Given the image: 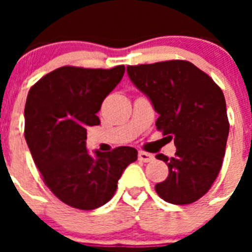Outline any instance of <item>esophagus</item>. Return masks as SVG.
Masks as SVG:
<instances>
[{"label": "esophagus", "mask_w": 252, "mask_h": 252, "mask_svg": "<svg viewBox=\"0 0 252 252\" xmlns=\"http://www.w3.org/2000/svg\"><path fill=\"white\" fill-rule=\"evenodd\" d=\"M138 159L142 162H152L154 159L153 154L146 153V152H138Z\"/></svg>", "instance_id": "obj_1"}]
</instances>
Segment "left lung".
Returning a JSON list of instances; mask_svg holds the SVG:
<instances>
[{
    "label": "left lung",
    "instance_id": "1",
    "mask_svg": "<svg viewBox=\"0 0 252 252\" xmlns=\"http://www.w3.org/2000/svg\"><path fill=\"white\" fill-rule=\"evenodd\" d=\"M126 72L159 114L157 129L176 146L175 157L157 154L168 167L166 180L156 184L158 196L176 205L195 203L222 166L229 136L222 90L189 61L129 65Z\"/></svg>",
    "mask_w": 252,
    "mask_h": 252
}]
</instances>
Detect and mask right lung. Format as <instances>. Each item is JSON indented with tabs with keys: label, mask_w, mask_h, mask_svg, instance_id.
<instances>
[{
	"label": "right lung",
	"mask_w": 252,
	"mask_h": 252,
	"mask_svg": "<svg viewBox=\"0 0 252 252\" xmlns=\"http://www.w3.org/2000/svg\"><path fill=\"white\" fill-rule=\"evenodd\" d=\"M126 72L61 66L29 91L25 137L45 186L66 205L91 211L112 199L126 166L137 150L119 146L108 153H87L86 129L98 126L96 112Z\"/></svg>",
	"instance_id": "obj_1"
}]
</instances>
